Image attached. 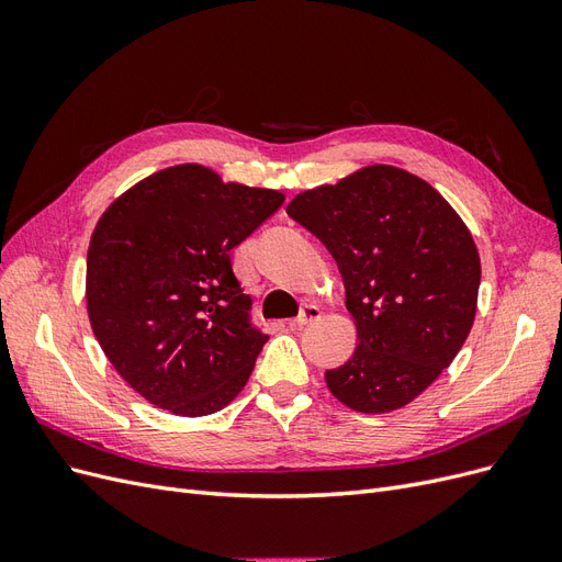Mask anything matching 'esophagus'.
Instances as JSON below:
<instances>
[{"instance_id":"1","label":"esophagus","mask_w":562,"mask_h":562,"mask_svg":"<svg viewBox=\"0 0 562 562\" xmlns=\"http://www.w3.org/2000/svg\"><path fill=\"white\" fill-rule=\"evenodd\" d=\"M318 318H321V310L316 304H304V310L297 314V318H293L291 326L304 328V326H312V323H316Z\"/></svg>"}]
</instances>
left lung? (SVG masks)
I'll list each match as a JSON object with an SVG mask.
<instances>
[{
  "mask_svg": "<svg viewBox=\"0 0 562 562\" xmlns=\"http://www.w3.org/2000/svg\"><path fill=\"white\" fill-rule=\"evenodd\" d=\"M285 213L330 250L359 333L351 359L326 370L330 394L368 415L417 398L473 326L481 258L462 217L382 164L297 194Z\"/></svg>",
  "mask_w": 562,
  "mask_h": 562,
  "instance_id": "1",
  "label": "left lung"
}]
</instances>
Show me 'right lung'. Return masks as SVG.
Instances as JSON below:
<instances>
[{"label": "right lung", "mask_w": 562, "mask_h": 562, "mask_svg": "<svg viewBox=\"0 0 562 562\" xmlns=\"http://www.w3.org/2000/svg\"><path fill=\"white\" fill-rule=\"evenodd\" d=\"M283 194L180 164L140 180L98 220L87 307L114 370L161 411L201 417L246 386L267 335L232 271V248Z\"/></svg>", "instance_id": "add662e5"}]
</instances>
